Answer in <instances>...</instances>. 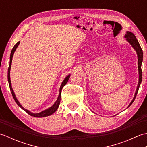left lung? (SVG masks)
Here are the masks:
<instances>
[{
	"label": "left lung",
	"instance_id": "obj_1",
	"mask_svg": "<svg viewBox=\"0 0 147 147\" xmlns=\"http://www.w3.org/2000/svg\"><path fill=\"white\" fill-rule=\"evenodd\" d=\"M124 38H126V41L128 42L131 45V47L133 48V49L135 50V51L136 52L137 57H138V74H139L138 83V85H137V87H136V90L135 91V96H134L133 100H131V102H130V104H129V105L127 106V108H128L129 106L133 104V102H134V100H135L137 93H138V92L140 85L142 83V62H143V51H142V49L141 48V47H140V45L139 44L138 41L137 40L135 35H134L133 33H131V32H129V31H127V32H126V33L125 34V35H124ZM116 115L117 114H115V115Z\"/></svg>",
	"mask_w": 147,
	"mask_h": 147
}]
</instances>
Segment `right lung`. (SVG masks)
<instances>
[{
    "mask_svg": "<svg viewBox=\"0 0 147 147\" xmlns=\"http://www.w3.org/2000/svg\"><path fill=\"white\" fill-rule=\"evenodd\" d=\"M20 42H18L16 44L14 47L12 48L11 52V55H10V62H9V66L8 68V72H7V79H8V82H9V88H10V90L11 92L12 93V95L13 96V98L15 100L16 103L18 105L19 107H20L23 110H24L25 112H26L29 115H32V116H34L35 117H47V116H49V115H51L52 114H54V112L57 110L58 107H59V104H60V102H61V92H62V89L63 87L66 85L67 82H68L69 79L71 74H68V75L65 78L64 80H63V82L61 83V85L60 86V88H59V94L58 95V97L57 100H56L54 104H53L51 107H50L49 108L45 109V110H43L42 112H38V113H33V112H30L29 110H27L25 108H24L23 106L21 105V104L20 103V102L18 101V100L17 99L15 93L14 92V90L12 88V85H11V77H10V71H11V64H12V57H13V55L14 54V52L16 51V50L18 48V47L20 44Z\"/></svg>",
    "mask_w": 147,
    "mask_h": 147,
    "instance_id": "1",
    "label": "right lung"
}]
</instances>
